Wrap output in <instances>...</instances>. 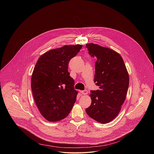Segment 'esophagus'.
I'll return each instance as SVG.
<instances>
[{"instance_id":"obj_1","label":"esophagus","mask_w":154,"mask_h":154,"mask_svg":"<svg viewBox=\"0 0 154 154\" xmlns=\"http://www.w3.org/2000/svg\"><path fill=\"white\" fill-rule=\"evenodd\" d=\"M81 94H83V95H87L88 94V91L87 90H84V91H81Z\"/></svg>"}]
</instances>
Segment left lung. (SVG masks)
Wrapping results in <instances>:
<instances>
[{"instance_id": "left-lung-1", "label": "left lung", "mask_w": 154, "mask_h": 154, "mask_svg": "<svg viewBox=\"0 0 154 154\" xmlns=\"http://www.w3.org/2000/svg\"><path fill=\"white\" fill-rule=\"evenodd\" d=\"M89 54L95 56L94 82L100 89L91 91L88 116L106 124L119 114L126 98L129 76L122 56L117 51L97 44H86Z\"/></svg>"}]
</instances>
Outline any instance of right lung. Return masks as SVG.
<instances>
[{
	"label": "right lung",
	"mask_w": 154,
	"mask_h": 154,
	"mask_svg": "<svg viewBox=\"0 0 154 154\" xmlns=\"http://www.w3.org/2000/svg\"><path fill=\"white\" fill-rule=\"evenodd\" d=\"M83 45H65L42 54L34 68L31 87L33 97L42 115L49 122H58L69 115L78 91L68 72L70 60Z\"/></svg>",
	"instance_id": "add662e5"
}]
</instances>
